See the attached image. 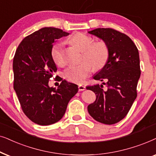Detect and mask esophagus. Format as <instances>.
<instances>
[{"label": "esophagus", "mask_w": 156, "mask_h": 156, "mask_svg": "<svg viewBox=\"0 0 156 156\" xmlns=\"http://www.w3.org/2000/svg\"><path fill=\"white\" fill-rule=\"evenodd\" d=\"M84 90H86V86H83V85H79V86H78V90L82 91Z\"/></svg>", "instance_id": "34e87169"}]
</instances>
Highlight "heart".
Listing matches in <instances>:
<instances>
[{
  "instance_id": "heart-1",
  "label": "heart",
  "mask_w": 156,
  "mask_h": 156,
  "mask_svg": "<svg viewBox=\"0 0 156 156\" xmlns=\"http://www.w3.org/2000/svg\"><path fill=\"white\" fill-rule=\"evenodd\" d=\"M70 43L82 51V62L78 65H70L63 71V76L68 81L83 83L95 68H102L107 63L109 57V48L103 41L93 42L91 37L83 33H77L70 39ZM51 57L58 66H63L64 60L62 55V44L53 45Z\"/></svg>"
}]
</instances>
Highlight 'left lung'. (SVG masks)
<instances>
[{
	"instance_id": "left-lung-1",
	"label": "left lung",
	"mask_w": 156,
	"mask_h": 156,
	"mask_svg": "<svg viewBox=\"0 0 156 156\" xmlns=\"http://www.w3.org/2000/svg\"><path fill=\"white\" fill-rule=\"evenodd\" d=\"M106 43L109 57L102 69L93 76L95 80H106L103 85L86 87L96 95V100L88 106L95 120L115 124L123 119L137 97V85L140 76L138 50L127 35L112 28H96L88 32Z\"/></svg>"
}]
</instances>
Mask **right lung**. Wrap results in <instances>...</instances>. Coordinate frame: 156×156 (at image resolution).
Returning a JSON list of instances; mask_svg holds the SVG:
<instances>
[{
  "label": "right lung",
  "instance_id": "add662e5",
  "mask_svg": "<svg viewBox=\"0 0 156 156\" xmlns=\"http://www.w3.org/2000/svg\"><path fill=\"white\" fill-rule=\"evenodd\" d=\"M69 33L52 27L43 28L26 36L13 58V88L27 117L41 126L53 124L63 118L78 86L61 78L58 88L48 81L57 68L51 57L55 40Z\"/></svg>",
  "mask_w": 156,
  "mask_h": 156
}]
</instances>
